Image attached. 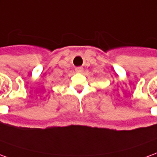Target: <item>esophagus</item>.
<instances>
[{
  "instance_id": "obj_1",
  "label": "esophagus",
  "mask_w": 157,
  "mask_h": 157,
  "mask_svg": "<svg viewBox=\"0 0 157 157\" xmlns=\"http://www.w3.org/2000/svg\"><path fill=\"white\" fill-rule=\"evenodd\" d=\"M75 71H76L77 73H82L83 72V67H78L75 68Z\"/></svg>"
}]
</instances>
